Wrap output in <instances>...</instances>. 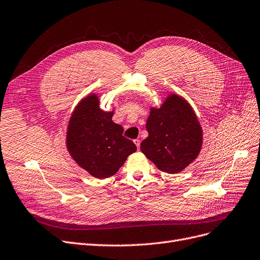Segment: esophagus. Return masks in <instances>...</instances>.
Listing matches in <instances>:
<instances>
[{"label": "esophagus", "mask_w": 260, "mask_h": 260, "mask_svg": "<svg viewBox=\"0 0 260 260\" xmlns=\"http://www.w3.org/2000/svg\"><path fill=\"white\" fill-rule=\"evenodd\" d=\"M134 143H135L136 147H137L138 149L140 148V140H139V139H135V140H134Z\"/></svg>", "instance_id": "obj_1"}]
</instances>
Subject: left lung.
<instances>
[{
	"mask_svg": "<svg viewBox=\"0 0 260 260\" xmlns=\"http://www.w3.org/2000/svg\"><path fill=\"white\" fill-rule=\"evenodd\" d=\"M146 127L149 136L141 142V152L160 171L178 174L199 155L203 128L181 95L169 94L159 108L151 107Z\"/></svg>",
	"mask_w": 260,
	"mask_h": 260,
	"instance_id": "left-lung-1",
	"label": "left lung"
}]
</instances>
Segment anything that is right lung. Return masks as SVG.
Returning a JSON list of instances; mask_svg holds the SVG:
<instances>
[{
    "mask_svg": "<svg viewBox=\"0 0 260 260\" xmlns=\"http://www.w3.org/2000/svg\"><path fill=\"white\" fill-rule=\"evenodd\" d=\"M100 96L90 93L77 104L66 129V149L82 169L98 179L118 172L135 143L125 138L123 127L112 121L114 110L104 111Z\"/></svg>",
    "mask_w": 260,
    "mask_h": 260,
    "instance_id": "right-lung-1",
    "label": "right lung"
}]
</instances>
